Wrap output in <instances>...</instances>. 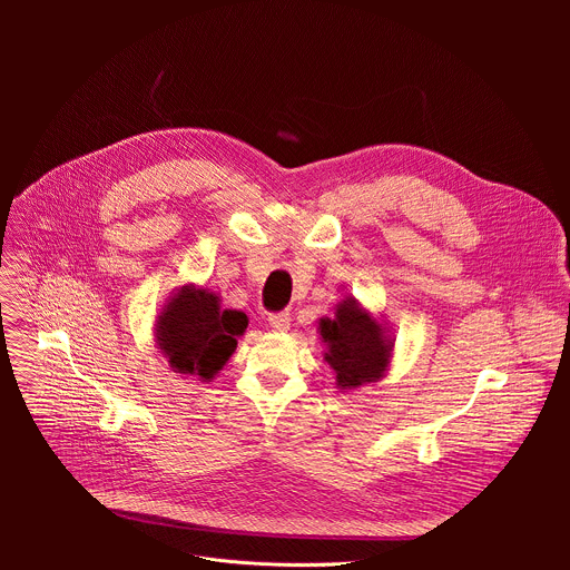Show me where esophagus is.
Masks as SVG:
<instances>
[{"instance_id": "esophagus-1", "label": "esophagus", "mask_w": 570, "mask_h": 570, "mask_svg": "<svg viewBox=\"0 0 570 570\" xmlns=\"http://www.w3.org/2000/svg\"><path fill=\"white\" fill-rule=\"evenodd\" d=\"M268 324L275 330V332H288L291 327V315L288 313H273L268 317Z\"/></svg>"}]
</instances>
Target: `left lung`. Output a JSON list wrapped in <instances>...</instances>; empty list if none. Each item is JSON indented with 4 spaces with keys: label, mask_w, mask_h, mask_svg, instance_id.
I'll return each instance as SVG.
<instances>
[{
    "label": "left lung",
    "mask_w": 570,
    "mask_h": 570,
    "mask_svg": "<svg viewBox=\"0 0 570 570\" xmlns=\"http://www.w3.org/2000/svg\"><path fill=\"white\" fill-rule=\"evenodd\" d=\"M317 332L341 392L381 381L392 365L394 338L387 322L352 295L334 306V317L317 320Z\"/></svg>",
    "instance_id": "left-lung-1"
}]
</instances>
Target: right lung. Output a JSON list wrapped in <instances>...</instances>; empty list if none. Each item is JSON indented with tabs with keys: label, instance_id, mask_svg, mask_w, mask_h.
Here are the masks:
<instances>
[{
	"label": "right lung",
	"instance_id": "right-lung-1",
	"mask_svg": "<svg viewBox=\"0 0 570 570\" xmlns=\"http://www.w3.org/2000/svg\"><path fill=\"white\" fill-rule=\"evenodd\" d=\"M248 330V315L223 308L218 293L196 284L176 288L155 315V345L178 374L209 383Z\"/></svg>",
	"mask_w": 570,
	"mask_h": 570
}]
</instances>
